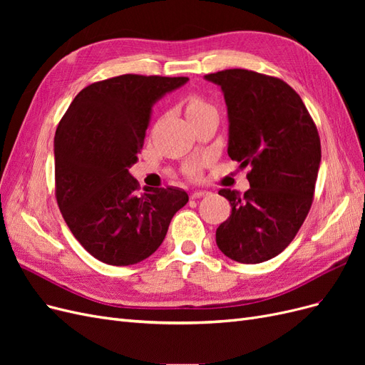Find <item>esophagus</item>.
<instances>
[{"label": "esophagus", "instance_id": "obj_1", "mask_svg": "<svg viewBox=\"0 0 365 365\" xmlns=\"http://www.w3.org/2000/svg\"><path fill=\"white\" fill-rule=\"evenodd\" d=\"M207 195H208L207 190H195V192L190 195V197H192V200H197V197H202V196H207Z\"/></svg>", "mask_w": 365, "mask_h": 365}]
</instances>
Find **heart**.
Listing matches in <instances>:
<instances>
[{"label": "heart", "mask_w": 365, "mask_h": 365, "mask_svg": "<svg viewBox=\"0 0 365 365\" xmlns=\"http://www.w3.org/2000/svg\"><path fill=\"white\" fill-rule=\"evenodd\" d=\"M202 106H205L202 102H200V101H193L190 105H189V109H187V111H192V109H197V108H202ZM189 172L192 173V175H196L197 173V168L195 164H192L190 168H189Z\"/></svg>", "instance_id": "heart-1"}]
</instances>
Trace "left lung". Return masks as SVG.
Instances as JSON below:
<instances>
[{
  "label": "left lung",
  "mask_w": 365,
  "mask_h": 365,
  "mask_svg": "<svg viewBox=\"0 0 365 365\" xmlns=\"http://www.w3.org/2000/svg\"><path fill=\"white\" fill-rule=\"evenodd\" d=\"M220 86L228 114V155L250 165V189H222L231 215L216 230L227 257L260 263L280 254L295 237L312 205L322 161L318 130L292 88L248 70L204 76Z\"/></svg>",
  "instance_id": "left-lung-1"
}]
</instances>
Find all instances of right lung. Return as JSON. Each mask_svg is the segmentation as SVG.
Returning a JSON list of instances; mask_svg holds the SVG:
<instances>
[{"mask_svg": "<svg viewBox=\"0 0 365 365\" xmlns=\"http://www.w3.org/2000/svg\"><path fill=\"white\" fill-rule=\"evenodd\" d=\"M189 77L123 74L91 83L74 97L54 135V176L61 213L81 245L114 267L155 252L189 195L148 189L129 169L149 128L152 108Z\"/></svg>", "mask_w": 365, "mask_h": 365, "instance_id": "obj_1", "label": "right lung"}]
</instances>
